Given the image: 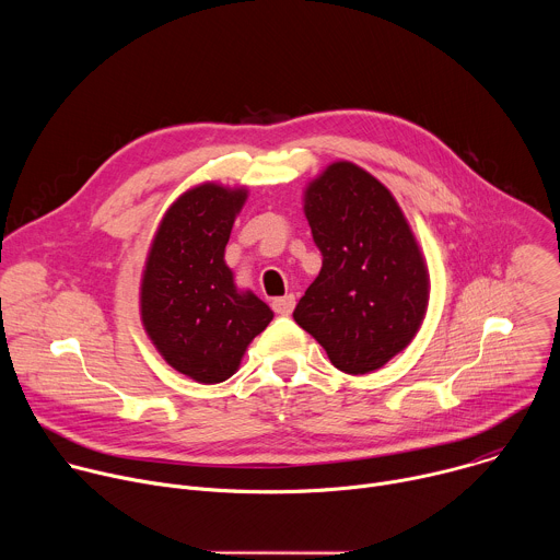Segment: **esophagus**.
Returning <instances> with one entry per match:
<instances>
[{
	"label": "esophagus",
	"instance_id": "34e87169",
	"mask_svg": "<svg viewBox=\"0 0 560 560\" xmlns=\"http://www.w3.org/2000/svg\"><path fill=\"white\" fill-rule=\"evenodd\" d=\"M294 303H296V299H294V294H285V296H277L275 301H272V310L277 312V314H281V316H288L292 310H294Z\"/></svg>",
	"mask_w": 560,
	"mask_h": 560
}]
</instances>
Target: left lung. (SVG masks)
Masks as SVG:
<instances>
[{"instance_id":"obj_1","label":"left lung","mask_w":560,"mask_h":560,"mask_svg":"<svg viewBox=\"0 0 560 560\" xmlns=\"http://www.w3.org/2000/svg\"><path fill=\"white\" fill-rule=\"evenodd\" d=\"M303 212L324 266L294 322L346 374H370L417 337L430 272L394 195L352 162H332L303 190Z\"/></svg>"}]
</instances>
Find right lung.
<instances>
[{
    "instance_id": "obj_1",
    "label": "right lung",
    "mask_w": 560,
    "mask_h": 560,
    "mask_svg": "<svg viewBox=\"0 0 560 560\" xmlns=\"http://www.w3.org/2000/svg\"><path fill=\"white\" fill-rule=\"evenodd\" d=\"M246 199V186L188 188L159 221L141 272L148 339L171 368L203 385L230 378L275 316L253 290L236 288L223 259Z\"/></svg>"
}]
</instances>
